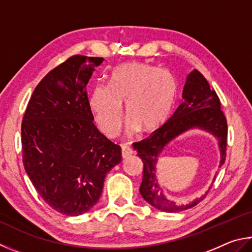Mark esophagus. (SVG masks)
<instances>
[{"label":"esophagus","instance_id":"obj_1","mask_svg":"<svg viewBox=\"0 0 252 252\" xmlns=\"http://www.w3.org/2000/svg\"><path fill=\"white\" fill-rule=\"evenodd\" d=\"M133 153H134L133 148L129 147L128 145H123V146H122V157L123 158L129 157Z\"/></svg>","mask_w":252,"mask_h":252}]
</instances>
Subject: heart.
I'll list each match as a JSON object with an SVG mask.
<instances>
[{"instance_id":"1","label":"heart","mask_w":252,"mask_h":252,"mask_svg":"<svg viewBox=\"0 0 252 252\" xmlns=\"http://www.w3.org/2000/svg\"><path fill=\"white\" fill-rule=\"evenodd\" d=\"M176 93L177 83L168 70L144 63H126L113 69L108 87H94L90 106L99 128L109 137L122 126L123 104L131 130L152 131L168 117Z\"/></svg>"}]
</instances>
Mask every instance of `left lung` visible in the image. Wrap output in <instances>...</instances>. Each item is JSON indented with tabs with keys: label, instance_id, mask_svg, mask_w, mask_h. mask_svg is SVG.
<instances>
[{
	"label": "left lung",
	"instance_id": "8db88e82",
	"mask_svg": "<svg viewBox=\"0 0 252 252\" xmlns=\"http://www.w3.org/2000/svg\"><path fill=\"white\" fill-rule=\"evenodd\" d=\"M183 103L178 106L173 116L160 128L154 131L148 138L135 143L134 149L144 162L143 182L139 192L149 205L165 213H178L191 208L204 197L198 198L186 205L176 204L162 195L161 188L156 179V162L159 154L171 140L184 131L198 127L213 134L219 140L222 165L226 160L228 125L227 119L220 107V99L215 90L200 72L193 69L187 75L183 91Z\"/></svg>",
	"mask_w": 252,
	"mask_h": 252
}]
</instances>
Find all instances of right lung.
Wrapping results in <instances>:
<instances>
[{"label": "right lung", "instance_id": "1", "mask_svg": "<svg viewBox=\"0 0 252 252\" xmlns=\"http://www.w3.org/2000/svg\"><path fill=\"white\" fill-rule=\"evenodd\" d=\"M103 57L74 55L35 87L21 126L26 174L46 204L78 216L98 201L121 146L96 128L86 86Z\"/></svg>", "mask_w": 252, "mask_h": 252}]
</instances>
